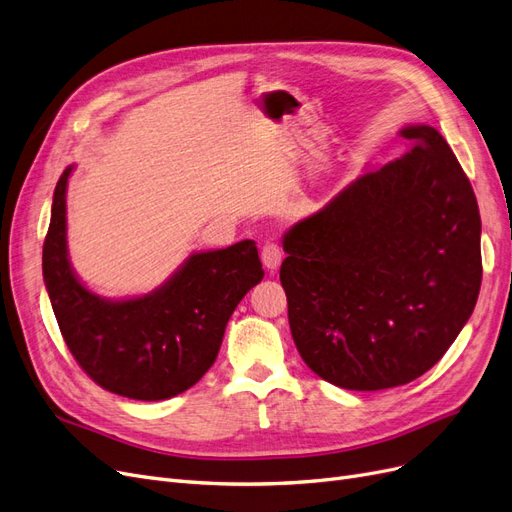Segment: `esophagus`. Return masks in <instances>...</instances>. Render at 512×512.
Listing matches in <instances>:
<instances>
[{"instance_id":"34e87169","label":"esophagus","mask_w":512,"mask_h":512,"mask_svg":"<svg viewBox=\"0 0 512 512\" xmlns=\"http://www.w3.org/2000/svg\"><path fill=\"white\" fill-rule=\"evenodd\" d=\"M261 261H263V266H266L268 272H276L278 266H280V261H282L280 246L276 242H266V244H263Z\"/></svg>"}]
</instances>
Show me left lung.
Listing matches in <instances>:
<instances>
[{
	"mask_svg": "<svg viewBox=\"0 0 512 512\" xmlns=\"http://www.w3.org/2000/svg\"><path fill=\"white\" fill-rule=\"evenodd\" d=\"M285 234L280 266L304 363L346 390L413 382L456 342L481 289V217L439 130Z\"/></svg>",
	"mask_w": 512,
	"mask_h": 512,
	"instance_id": "left-lung-1",
	"label": "left lung"
}]
</instances>
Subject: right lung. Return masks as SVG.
Instances as JSON below:
<instances>
[{
	"label": "right lung",
	"instance_id": "add662e5",
	"mask_svg": "<svg viewBox=\"0 0 512 512\" xmlns=\"http://www.w3.org/2000/svg\"><path fill=\"white\" fill-rule=\"evenodd\" d=\"M65 168L54 187L42 270L56 323L78 365L101 388L135 401H164L213 367L225 325L263 278L253 240L189 255L162 287L111 301L90 293L67 257Z\"/></svg>",
	"mask_w": 512,
	"mask_h": 512
}]
</instances>
